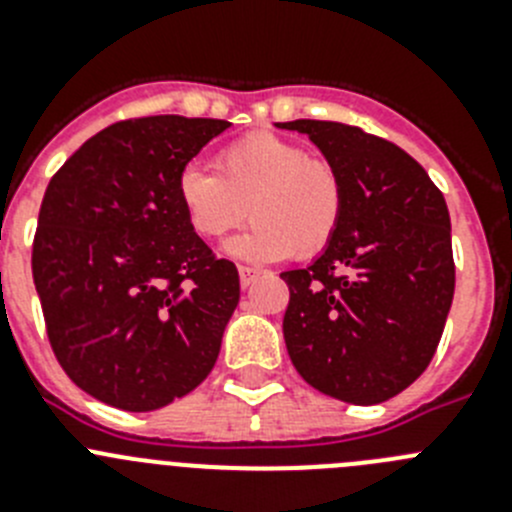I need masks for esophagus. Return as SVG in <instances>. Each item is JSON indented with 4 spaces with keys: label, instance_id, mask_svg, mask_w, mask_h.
Returning a JSON list of instances; mask_svg holds the SVG:
<instances>
[{
    "label": "esophagus",
    "instance_id": "esophagus-1",
    "mask_svg": "<svg viewBox=\"0 0 512 512\" xmlns=\"http://www.w3.org/2000/svg\"><path fill=\"white\" fill-rule=\"evenodd\" d=\"M238 277H241V287H251L253 282H256V277H259V271L251 269V266H238Z\"/></svg>",
    "mask_w": 512,
    "mask_h": 512
}]
</instances>
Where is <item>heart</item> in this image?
<instances>
[{"mask_svg":"<svg viewBox=\"0 0 512 512\" xmlns=\"http://www.w3.org/2000/svg\"><path fill=\"white\" fill-rule=\"evenodd\" d=\"M176 194L187 223L220 241L248 217L251 228L230 246L235 256L310 259L336 238L346 207L338 166L277 133H248L220 148L215 171L184 166Z\"/></svg>","mask_w":512,"mask_h":512,"instance_id":"b5f03b06","label":"heart"}]
</instances>
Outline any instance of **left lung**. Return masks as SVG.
I'll list each match as a JSON object with an SVG mask.
<instances>
[{"mask_svg": "<svg viewBox=\"0 0 512 512\" xmlns=\"http://www.w3.org/2000/svg\"><path fill=\"white\" fill-rule=\"evenodd\" d=\"M300 130L338 166L346 207L307 269L284 271V343L307 384L351 405L400 395L431 364L454 300L449 207L423 166L390 140L325 120Z\"/></svg>", "mask_w": 512, "mask_h": 512, "instance_id": "8db88e82", "label": "left lung"}]
</instances>
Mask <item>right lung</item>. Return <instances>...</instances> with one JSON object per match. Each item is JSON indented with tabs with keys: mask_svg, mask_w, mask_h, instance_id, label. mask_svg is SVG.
Masks as SVG:
<instances>
[{
	"mask_svg": "<svg viewBox=\"0 0 512 512\" xmlns=\"http://www.w3.org/2000/svg\"><path fill=\"white\" fill-rule=\"evenodd\" d=\"M230 122L130 117L53 174L33 238L45 333L76 387L146 413L212 372L241 282L187 223L176 179Z\"/></svg>",
	"mask_w": 512,
	"mask_h": 512,
	"instance_id": "add662e5",
	"label": "right lung"
}]
</instances>
